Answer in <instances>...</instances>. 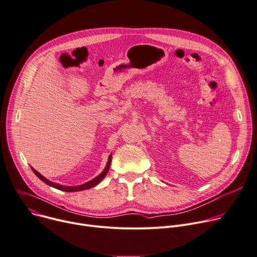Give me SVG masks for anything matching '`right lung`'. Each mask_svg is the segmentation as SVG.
Returning <instances> with one entry per match:
<instances>
[{
    "instance_id": "right-lung-1",
    "label": "right lung",
    "mask_w": 257,
    "mask_h": 257,
    "mask_svg": "<svg viewBox=\"0 0 257 257\" xmlns=\"http://www.w3.org/2000/svg\"><path fill=\"white\" fill-rule=\"evenodd\" d=\"M110 162H111V155H110L109 158H108V162H107V164H106V167L104 168V170H103L98 176H96L95 178H93L92 180H90V181H88V182H86V183H84V184H82V185H78V186H64V185H60V184L51 182V181H49L48 179H46L44 176H42L37 170H35L34 168H32V169H33L34 173H35L42 181H44L45 183H47L48 185L53 186V188L58 189V190H60V191H64V192L69 193V192H79V191L89 190V189L93 188V186H95L96 184H98V183L105 177V175H106V173H107V171H108V169H109Z\"/></svg>"
}]
</instances>
